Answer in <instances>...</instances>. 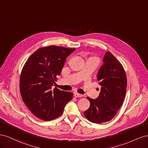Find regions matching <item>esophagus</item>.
Instances as JSON below:
<instances>
[{
    "instance_id": "1",
    "label": "esophagus",
    "mask_w": 148,
    "mask_h": 148,
    "mask_svg": "<svg viewBox=\"0 0 148 148\" xmlns=\"http://www.w3.org/2000/svg\"><path fill=\"white\" fill-rule=\"evenodd\" d=\"M74 96L75 97H81L83 96L82 95H81V94H79V93H77V92H75L74 93Z\"/></svg>"
}]
</instances>
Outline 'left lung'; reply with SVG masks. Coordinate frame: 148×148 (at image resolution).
<instances>
[{"label":"left lung","mask_w":148,"mask_h":148,"mask_svg":"<svg viewBox=\"0 0 148 148\" xmlns=\"http://www.w3.org/2000/svg\"><path fill=\"white\" fill-rule=\"evenodd\" d=\"M104 64L97 73V81L101 86L99 96L96 99L87 97L89 108L84 114L91 122L101 123L112 119L123 102L127 79L122 65L109 52L103 59Z\"/></svg>","instance_id":"1"}]
</instances>
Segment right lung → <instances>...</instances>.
Wrapping results in <instances>:
<instances>
[{
    "mask_svg": "<svg viewBox=\"0 0 148 148\" xmlns=\"http://www.w3.org/2000/svg\"><path fill=\"white\" fill-rule=\"evenodd\" d=\"M75 50L56 46L44 47L26 62L20 75V94L25 104L38 118L49 121L59 117L72 99V92L52 87L66 57Z\"/></svg>",
    "mask_w": 148,
    "mask_h": 148,
    "instance_id": "1",
    "label": "right lung"
}]
</instances>
